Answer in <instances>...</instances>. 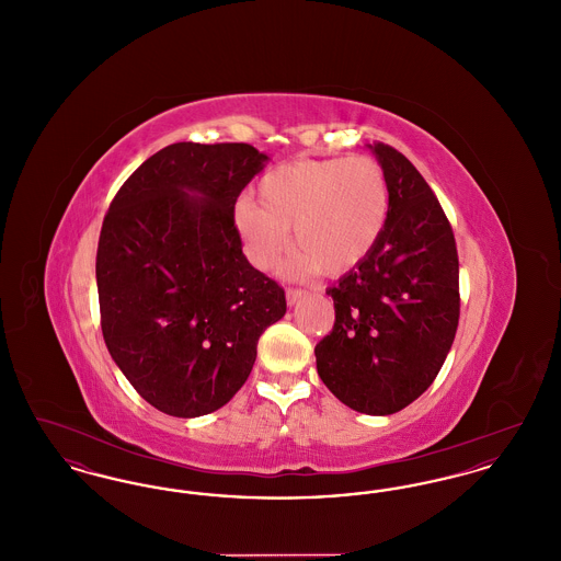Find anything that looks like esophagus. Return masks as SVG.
Instances as JSON below:
<instances>
[{
  "mask_svg": "<svg viewBox=\"0 0 561 561\" xmlns=\"http://www.w3.org/2000/svg\"><path fill=\"white\" fill-rule=\"evenodd\" d=\"M305 296H307V293H305V290H298V288H288V290H286V300H288L290 307H294V305H296L300 298H305Z\"/></svg>",
  "mask_w": 561,
  "mask_h": 561,
  "instance_id": "1",
  "label": "esophagus"
}]
</instances>
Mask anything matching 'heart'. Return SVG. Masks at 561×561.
<instances>
[{"label": "heart", "mask_w": 561, "mask_h": 561, "mask_svg": "<svg viewBox=\"0 0 561 561\" xmlns=\"http://www.w3.org/2000/svg\"><path fill=\"white\" fill-rule=\"evenodd\" d=\"M259 202L241 197L236 227L248 259L271 268L296 245L284 273L320 271L336 277L357 267L380 238L389 214V187L378 161L298 160L261 179Z\"/></svg>", "instance_id": "b5f03b06"}]
</instances>
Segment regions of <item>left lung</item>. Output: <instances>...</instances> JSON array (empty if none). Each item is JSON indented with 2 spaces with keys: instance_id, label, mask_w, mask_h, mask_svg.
I'll use <instances>...</instances> for the list:
<instances>
[{
  "instance_id": "1",
  "label": "left lung",
  "mask_w": 561,
  "mask_h": 561,
  "mask_svg": "<svg viewBox=\"0 0 561 561\" xmlns=\"http://www.w3.org/2000/svg\"><path fill=\"white\" fill-rule=\"evenodd\" d=\"M389 187V214L373 252L325 294L332 332L318 343L323 385L355 412L387 416L421 398L458 325L454 233L421 172L389 145H368Z\"/></svg>"
}]
</instances>
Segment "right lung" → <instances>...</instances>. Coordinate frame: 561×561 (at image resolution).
I'll return each mask as SVG.
<instances>
[{"instance_id":"add662e5","label":"right lung","mask_w":561,"mask_h":561,"mask_svg":"<svg viewBox=\"0 0 561 561\" xmlns=\"http://www.w3.org/2000/svg\"><path fill=\"white\" fill-rule=\"evenodd\" d=\"M268 161L245 142H174L134 170L96 252L108 353L142 400L195 419L231 400L286 294L241 252L236 202Z\"/></svg>"}]
</instances>
